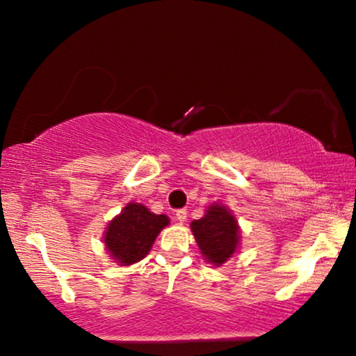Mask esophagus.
Masks as SVG:
<instances>
[{"label":"esophagus","mask_w":356,"mask_h":356,"mask_svg":"<svg viewBox=\"0 0 356 356\" xmlns=\"http://www.w3.org/2000/svg\"><path fill=\"white\" fill-rule=\"evenodd\" d=\"M186 217H188L186 209H179V211H177V220H178L179 223L186 222Z\"/></svg>","instance_id":"obj_1"}]
</instances>
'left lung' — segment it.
Segmentation results:
<instances>
[{"label":"left lung","instance_id":"8db88e82","mask_svg":"<svg viewBox=\"0 0 356 356\" xmlns=\"http://www.w3.org/2000/svg\"><path fill=\"white\" fill-rule=\"evenodd\" d=\"M191 232L207 264L220 267L240 250V223L220 202L211 204L199 220H193Z\"/></svg>","mask_w":356,"mask_h":356}]
</instances>
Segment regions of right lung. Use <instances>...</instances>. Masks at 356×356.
I'll use <instances>...</instances> for the list:
<instances>
[{
	"label": "right lung",
	"mask_w": 356,
	"mask_h": 356,
	"mask_svg": "<svg viewBox=\"0 0 356 356\" xmlns=\"http://www.w3.org/2000/svg\"><path fill=\"white\" fill-rule=\"evenodd\" d=\"M168 225L165 213H154L144 204L131 201L108 222L102 241L116 264L131 266L149 254L155 238Z\"/></svg>",
	"instance_id": "right-lung-1"
}]
</instances>
